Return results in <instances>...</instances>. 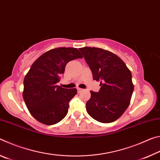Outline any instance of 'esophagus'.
Wrapping results in <instances>:
<instances>
[{
  "label": "esophagus",
  "instance_id": "esophagus-1",
  "mask_svg": "<svg viewBox=\"0 0 160 160\" xmlns=\"http://www.w3.org/2000/svg\"><path fill=\"white\" fill-rule=\"evenodd\" d=\"M77 90H78V93H79V92H81L84 90L83 89H81V88H78Z\"/></svg>",
  "mask_w": 160,
  "mask_h": 160
}]
</instances>
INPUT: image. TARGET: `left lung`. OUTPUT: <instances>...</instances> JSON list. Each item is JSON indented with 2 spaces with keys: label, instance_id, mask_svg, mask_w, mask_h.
<instances>
[{
  "label": "left lung",
  "instance_id": "8db88e82",
  "mask_svg": "<svg viewBox=\"0 0 160 160\" xmlns=\"http://www.w3.org/2000/svg\"><path fill=\"white\" fill-rule=\"evenodd\" d=\"M92 72L100 81L98 92L90 91L86 103L88 114L101 123H112L122 116L131 102L134 85L125 63L112 52L95 47L79 48Z\"/></svg>",
  "mask_w": 160,
  "mask_h": 160
}]
</instances>
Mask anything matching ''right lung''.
Listing matches in <instances>:
<instances>
[{"instance_id":"obj_1","label":"right lung","mask_w":160,"mask_h":160,"mask_svg":"<svg viewBox=\"0 0 160 160\" xmlns=\"http://www.w3.org/2000/svg\"><path fill=\"white\" fill-rule=\"evenodd\" d=\"M82 58L76 48H53L39 56L24 79V101L32 116L46 125H53L64 118L75 88L57 85L69 61Z\"/></svg>"}]
</instances>
